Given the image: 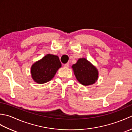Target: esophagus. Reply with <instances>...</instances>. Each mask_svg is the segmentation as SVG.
I'll use <instances>...</instances> for the list:
<instances>
[{"instance_id":"obj_1","label":"esophagus","mask_w":132,"mask_h":132,"mask_svg":"<svg viewBox=\"0 0 132 132\" xmlns=\"http://www.w3.org/2000/svg\"><path fill=\"white\" fill-rule=\"evenodd\" d=\"M69 64L68 63H67L64 64V68H69Z\"/></svg>"}]
</instances>
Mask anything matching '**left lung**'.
<instances>
[{
    "label": "left lung",
    "mask_w": 132,
    "mask_h": 132,
    "mask_svg": "<svg viewBox=\"0 0 132 132\" xmlns=\"http://www.w3.org/2000/svg\"><path fill=\"white\" fill-rule=\"evenodd\" d=\"M77 79L84 86L93 85L98 79V70L85 58H79L72 66Z\"/></svg>",
    "instance_id": "obj_1"
}]
</instances>
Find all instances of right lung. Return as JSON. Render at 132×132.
<instances>
[{"mask_svg":"<svg viewBox=\"0 0 132 132\" xmlns=\"http://www.w3.org/2000/svg\"><path fill=\"white\" fill-rule=\"evenodd\" d=\"M61 67V63L57 55L46 54L32 66V79L38 84L46 83L53 79Z\"/></svg>","mask_w":132,"mask_h":132,"instance_id":"right-lung-1","label":"right lung"}]
</instances>
